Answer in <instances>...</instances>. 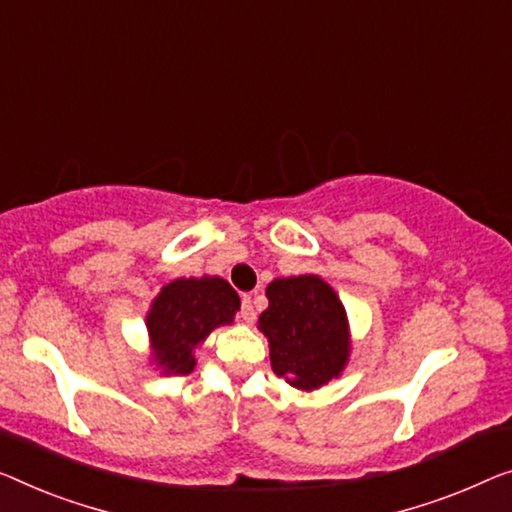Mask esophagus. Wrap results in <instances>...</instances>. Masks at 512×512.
<instances>
[{
    "mask_svg": "<svg viewBox=\"0 0 512 512\" xmlns=\"http://www.w3.org/2000/svg\"><path fill=\"white\" fill-rule=\"evenodd\" d=\"M255 317H257V310H255L253 296L246 294V296H243V299H241V319H243V322L253 324Z\"/></svg>",
    "mask_w": 512,
    "mask_h": 512,
    "instance_id": "34e87169",
    "label": "esophagus"
}]
</instances>
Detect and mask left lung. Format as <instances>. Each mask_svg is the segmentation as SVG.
Here are the masks:
<instances>
[{"label": "left lung", "instance_id": "obj_1", "mask_svg": "<svg viewBox=\"0 0 512 512\" xmlns=\"http://www.w3.org/2000/svg\"><path fill=\"white\" fill-rule=\"evenodd\" d=\"M259 329L269 338L271 365L289 386L312 391L338 377L347 363V315L317 276L273 280Z\"/></svg>", "mask_w": 512, "mask_h": 512}]
</instances>
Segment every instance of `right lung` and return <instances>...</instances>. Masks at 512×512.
Listing matches in <instances>:
<instances>
[{
    "label": "right lung",
    "mask_w": 512,
    "mask_h": 512,
    "mask_svg": "<svg viewBox=\"0 0 512 512\" xmlns=\"http://www.w3.org/2000/svg\"><path fill=\"white\" fill-rule=\"evenodd\" d=\"M239 305V294L223 278L170 282L158 294L147 317L154 361L163 372L188 375L195 368V347L216 326L232 324Z\"/></svg>",
    "instance_id": "obj_1"
}]
</instances>
